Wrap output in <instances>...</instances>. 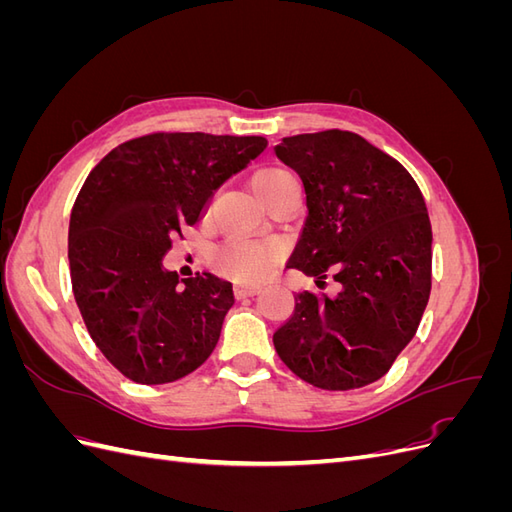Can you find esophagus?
Returning a JSON list of instances; mask_svg holds the SVG:
<instances>
[{
	"mask_svg": "<svg viewBox=\"0 0 512 512\" xmlns=\"http://www.w3.org/2000/svg\"><path fill=\"white\" fill-rule=\"evenodd\" d=\"M258 292L256 284H235V297L243 299V297H252V294Z\"/></svg>",
	"mask_w": 512,
	"mask_h": 512,
	"instance_id": "esophagus-1",
	"label": "esophagus"
}]
</instances>
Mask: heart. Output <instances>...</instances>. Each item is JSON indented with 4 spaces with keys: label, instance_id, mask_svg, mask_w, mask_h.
I'll return each instance as SVG.
<instances>
[{
    "label": "heart",
    "instance_id": "1",
    "mask_svg": "<svg viewBox=\"0 0 512 512\" xmlns=\"http://www.w3.org/2000/svg\"><path fill=\"white\" fill-rule=\"evenodd\" d=\"M292 179L286 168L267 166L260 168L252 179V188L265 190L271 185ZM282 258V243L277 239H230L213 252L218 271L239 282H260L275 269Z\"/></svg>",
    "mask_w": 512,
    "mask_h": 512
}]
</instances>
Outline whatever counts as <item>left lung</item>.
<instances>
[{
	"label": "left lung",
	"mask_w": 512,
	"mask_h": 512,
	"mask_svg": "<svg viewBox=\"0 0 512 512\" xmlns=\"http://www.w3.org/2000/svg\"><path fill=\"white\" fill-rule=\"evenodd\" d=\"M275 156L303 181L307 218L288 265L342 286L299 292L273 335L280 359L327 391L380 380L414 337L431 292L425 198L395 158L344 130L288 136Z\"/></svg>",
	"instance_id": "left-lung-1"
}]
</instances>
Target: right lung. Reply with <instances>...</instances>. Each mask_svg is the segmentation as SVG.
Returning a JSON list of instances; mask_svg holds the SVG:
<instances>
[{"instance_id": "1", "label": "right lung", "mask_w": 512, "mask_h": 512, "mask_svg": "<svg viewBox=\"0 0 512 512\" xmlns=\"http://www.w3.org/2000/svg\"><path fill=\"white\" fill-rule=\"evenodd\" d=\"M265 147L262 136L153 132L115 147L85 179L68 230L72 290L91 339L126 378L175 382L209 359L232 284L213 273L179 284L162 258Z\"/></svg>"}]
</instances>
